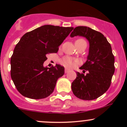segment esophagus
<instances>
[{
	"instance_id": "34e87169",
	"label": "esophagus",
	"mask_w": 127,
	"mask_h": 127,
	"mask_svg": "<svg viewBox=\"0 0 127 127\" xmlns=\"http://www.w3.org/2000/svg\"><path fill=\"white\" fill-rule=\"evenodd\" d=\"M70 71V69H68V68H65V73H67V72H68Z\"/></svg>"
}]
</instances>
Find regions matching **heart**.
Masks as SVG:
<instances>
[{"label":"heart","mask_w":127,"mask_h":127,"mask_svg":"<svg viewBox=\"0 0 127 127\" xmlns=\"http://www.w3.org/2000/svg\"><path fill=\"white\" fill-rule=\"evenodd\" d=\"M83 44L87 45V42L84 39H78L75 41L76 45H81ZM62 63L63 65L67 67H72L74 64L76 63V61L69 57H64L63 59L62 60Z\"/></svg>","instance_id":"1"}]
</instances>
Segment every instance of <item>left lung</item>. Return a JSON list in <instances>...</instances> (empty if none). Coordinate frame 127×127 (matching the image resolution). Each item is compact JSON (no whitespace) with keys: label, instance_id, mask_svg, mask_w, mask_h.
<instances>
[{"label":"left lung","instance_id":"obj_1","mask_svg":"<svg viewBox=\"0 0 127 127\" xmlns=\"http://www.w3.org/2000/svg\"><path fill=\"white\" fill-rule=\"evenodd\" d=\"M80 36L90 43L87 60L81 69L86 75L76 72V78L72 83L73 93L84 100H95L107 91L115 72V57L111 45L100 32L85 26L74 29L70 37Z\"/></svg>","mask_w":127,"mask_h":127}]
</instances>
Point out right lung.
I'll list each match as a JSON object with an SVG mask.
<instances>
[{
  "mask_svg": "<svg viewBox=\"0 0 127 127\" xmlns=\"http://www.w3.org/2000/svg\"><path fill=\"white\" fill-rule=\"evenodd\" d=\"M73 27L45 25L24 34L11 58V76L19 93L32 99L46 98L64 74L60 64L43 66L46 55L57 53Z\"/></svg>",
  "mask_w": 127,
  "mask_h": 127,
  "instance_id": "add662e5",
  "label": "right lung"
}]
</instances>
